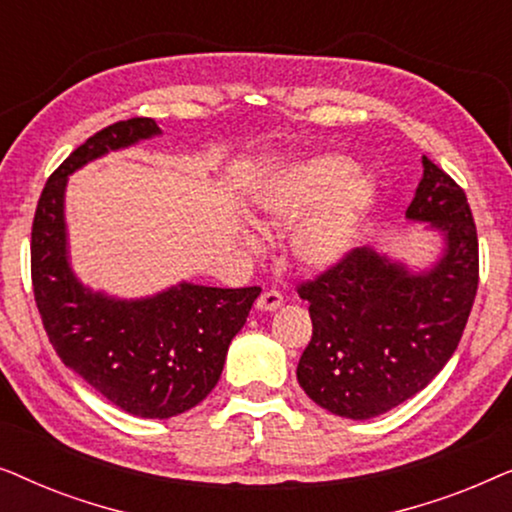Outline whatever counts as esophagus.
I'll return each instance as SVG.
<instances>
[{"instance_id":"34e87169","label":"esophagus","mask_w":512,"mask_h":512,"mask_svg":"<svg viewBox=\"0 0 512 512\" xmlns=\"http://www.w3.org/2000/svg\"><path fill=\"white\" fill-rule=\"evenodd\" d=\"M282 303H284V298H282V293H277V291H265V293H261V298L256 300V307L261 312H275L277 307H282Z\"/></svg>"}]
</instances>
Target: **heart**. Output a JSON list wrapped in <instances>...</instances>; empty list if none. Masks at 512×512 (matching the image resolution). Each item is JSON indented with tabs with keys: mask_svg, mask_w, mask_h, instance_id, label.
<instances>
[{
	"mask_svg": "<svg viewBox=\"0 0 512 512\" xmlns=\"http://www.w3.org/2000/svg\"><path fill=\"white\" fill-rule=\"evenodd\" d=\"M354 160L328 153L296 165L263 188L256 209L268 226L293 228L291 254L300 268L331 270L359 244L377 202L370 174H357Z\"/></svg>",
	"mask_w": 512,
	"mask_h": 512,
	"instance_id": "1",
	"label": "heart"
}]
</instances>
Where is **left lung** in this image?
<instances>
[{
	"instance_id": "obj_1",
	"label": "left lung",
	"mask_w": 512,
	"mask_h": 512,
	"mask_svg": "<svg viewBox=\"0 0 512 512\" xmlns=\"http://www.w3.org/2000/svg\"><path fill=\"white\" fill-rule=\"evenodd\" d=\"M422 167L405 219L438 237L436 261L417 268L361 247L298 289L312 319L298 382L338 417L370 419L419 394L452 359L471 314L478 291L471 207L426 156Z\"/></svg>"
}]
</instances>
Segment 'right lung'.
<instances>
[{
  "instance_id": "add662e5",
  "label": "right lung",
  "mask_w": 512,
  "mask_h": 512,
  "mask_svg": "<svg viewBox=\"0 0 512 512\" xmlns=\"http://www.w3.org/2000/svg\"><path fill=\"white\" fill-rule=\"evenodd\" d=\"M163 135L153 118H130L86 139L46 181L32 223V286L62 363L116 408L170 419L205 401L230 340L247 324L258 286L216 289L179 282L144 298H118L76 277L65 221L67 179L83 165Z\"/></svg>"
}]
</instances>
